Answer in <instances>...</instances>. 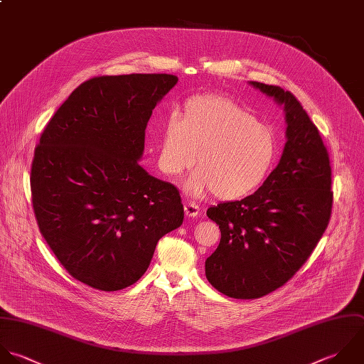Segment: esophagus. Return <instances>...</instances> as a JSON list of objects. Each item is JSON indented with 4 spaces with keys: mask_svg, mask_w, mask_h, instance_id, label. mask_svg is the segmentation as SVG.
Here are the masks:
<instances>
[{
    "mask_svg": "<svg viewBox=\"0 0 364 364\" xmlns=\"http://www.w3.org/2000/svg\"><path fill=\"white\" fill-rule=\"evenodd\" d=\"M200 213V207L196 203H186L184 204V214L187 217H197Z\"/></svg>",
    "mask_w": 364,
    "mask_h": 364,
    "instance_id": "obj_1",
    "label": "esophagus"
}]
</instances>
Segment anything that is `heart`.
<instances>
[{"instance_id": "b5f03b06", "label": "heart", "mask_w": 364, "mask_h": 364, "mask_svg": "<svg viewBox=\"0 0 364 364\" xmlns=\"http://www.w3.org/2000/svg\"><path fill=\"white\" fill-rule=\"evenodd\" d=\"M278 153L274 130L254 119L234 100L196 95L186 100L183 117L171 114L163 127L159 167L178 177L196 163L190 194H213L220 200L242 198L268 177Z\"/></svg>"}]
</instances>
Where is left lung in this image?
<instances>
[{"label":"left lung","mask_w":364,"mask_h":364,"mask_svg":"<svg viewBox=\"0 0 364 364\" xmlns=\"http://www.w3.org/2000/svg\"><path fill=\"white\" fill-rule=\"evenodd\" d=\"M250 83L284 106L288 140L254 194L207 210L221 240L205 261V277L235 299H257L285 285L316 248L333 204L329 154L301 102L279 86Z\"/></svg>","instance_id":"1"}]
</instances>
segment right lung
<instances>
[{
	"mask_svg": "<svg viewBox=\"0 0 364 364\" xmlns=\"http://www.w3.org/2000/svg\"><path fill=\"white\" fill-rule=\"evenodd\" d=\"M168 73L96 76L55 112L35 147L31 194L42 237L75 279L119 291L147 271L159 240L178 228V190L139 160Z\"/></svg>",
	"mask_w": 364,
	"mask_h": 364,
	"instance_id": "add662e5",
	"label": "right lung"
}]
</instances>
